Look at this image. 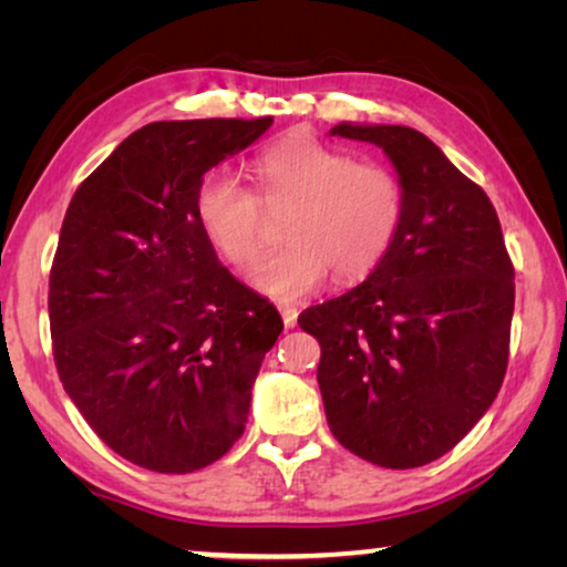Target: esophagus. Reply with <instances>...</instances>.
Wrapping results in <instances>:
<instances>
[{"label": "esophagus", "mask_w": 567, "mask_h": 567, "mask_svg": "<svg viewBox=\"0 0 567 567\" xmlns=\"http://www.w3.org/2000/svg\"><path fill=\"white\" fill-rule=\"evenodd\" d=\"M278 312H281L286 328H297V320H299V309H297V307H291V305H278Z\"/></svg>", "instance_id": "esophagus-1"}]
</instances>
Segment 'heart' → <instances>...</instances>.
I'll use <instances>...</instances> for the list:
<instances>
[{"label": "heart", "instance_id": "b5f03b06", "mask_svg": "<svg viewBox=\"0 0 567 567\" xmlns=\"http://www.w3.org/2000/svg\"><path fill=\"white\" fill-rule=\"evenodd\" d=\"M250 173L258 196L221 169L200 177L193 212L214 250L237 268L260 258L266 212H291L284 224L289 245L252 270L255 289L274 299L307 297L330 270L338 281L367 276L402 227L405 190L382 162L289 138L258 154Z\"/></svg>", "mask_w": 567, "mask_h": 567}]
</instances>
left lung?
Returning a JSON list of instances; mask_svg holds the SVG:
<instances>
[{
  "label": "left lung",
  "instance_id": "8db88e82",
  "mask_svg": "<svg viewBox=\"0 0 567 567\" xmlns=\"http://www.w3.org/2000/svg\"><path fill=\"white\" fill-rule=\"evenodd\" d=\"M377 144L405 216L369 278L299 315L320 340L324 415L340 444L379 467H423L467 436L508 367L514 266L485 190L421 131L338 123Z\"/></svg>",
  "mask_w": 567,
  "mask_h": 567
}]
</instances>
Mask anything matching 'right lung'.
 <instances>
[{
  "instance_id": "obj_1",
  "label": "right lung",
  "mask_w": 567,
  "mask_h": 567,
  "mask_svg": "<svg viewBox=\"0 0 567 567\" xmlns=\"http://www.w3.org/2000/svg\"><path fill=\"white\" fill-rule=\"evenodd\" d=\"M274 118L157 121L76 188L49 281L53 359L90 429L123 460L185 475L243 436L284 322L196 221L208 169Z\"/></svg>"
}]
</instances>
